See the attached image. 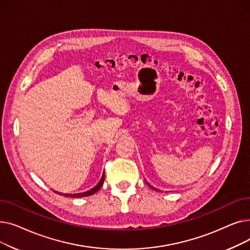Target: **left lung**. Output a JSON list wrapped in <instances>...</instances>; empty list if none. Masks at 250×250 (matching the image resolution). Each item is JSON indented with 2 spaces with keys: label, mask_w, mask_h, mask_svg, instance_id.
I'll return each mask as SVG.
<instances>
[{
  "label": "left lung",
  "mask_w": 250,
  "mask_h": 250,
  "mask_svg": "<svg viewBox=\"0 0 250 250\" xmlns=\"http://www.w3.org/2000/svg\"><path fill=\"white\" fill-rule=\"evenodd\" d=\"M147 185H148V186H149V187H150V188H153V189H155V190H158V189H156V188H153V187H151V186H150V185H149V183H148V182H147Z\"/></svg>",
  "instance_id": "obj_1"
}]
</instances>
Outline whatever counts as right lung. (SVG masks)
<instances>
[{
  "instance_id": "1",
  "label": "right lung",
  "mask_w": 250,
  "mask_h": 250,
  "mask_svg": "<svg viewBox=\"0 0 250 250\" xmlns=\"http://www.w3.org/2000/svg\"><path fill=\"white\" fill-rule=\"evenodd\" d=\"M103 181H104V173H103V175H102V177H101L100 181L98 182V185H97L95 188H93L90 189V190H88V191L81 192V193H73V194H69V193H62V192H58V193H59V194L63 195V196H71V198H83V196H88V195H91V194L95 193L96 191H98V190L101 188V187L103 186Z\"/></svg>"
}]
</instances>
